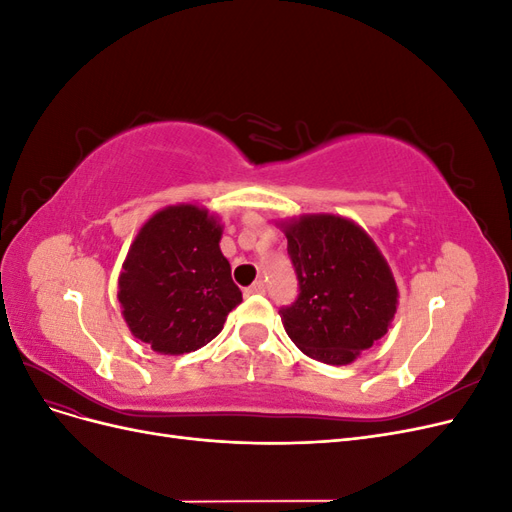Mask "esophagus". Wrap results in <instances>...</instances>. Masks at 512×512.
<instances>
[{"mask_svg":"<svg viewBox=\"0 0 512 512\" xmlns=\"http://www.w3.org/2000/svg\"><path fill=\"white\" fill-rule=\"evenodd\" d=\"M243 292L247 294V297H250V294H265V292H267V284L262 282V280H258V282H254L252 286H247Z\"/></svg>","mask_w":512,"mask_h":512,"instance_id":"1","label":"esophagus"}]
</instances>
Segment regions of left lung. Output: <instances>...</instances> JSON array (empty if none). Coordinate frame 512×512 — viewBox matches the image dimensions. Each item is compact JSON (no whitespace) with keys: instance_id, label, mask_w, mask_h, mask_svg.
<instances>
[{"instance_id":"8db88e82","label":"left lung","mask_w":512,"mask_h":512,"mask_svg":"<svg viewBox=\"0 0 512 512\" xmlns=\"http://www.w3.org/2000/svg\"><path fill=\"white\" fill-rule=\"evenodd\" d=\"M286 239L299 282L297 299L280 309L288 337L316 361L352 363L397 312L389 265L363 228L335 215L290 222Z\"/></svg>"}]
</instances>
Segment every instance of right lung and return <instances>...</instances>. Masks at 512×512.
Returning <instances> with one entry per match:
<instances>
[{
	"mask_svg": "<svg viewBox=\"0 0 512 512\" xmlns=\"http://www.w3.org/2000/svg\"><path fill=\"white\" fill-rule=\"evenodd\" d=\"M222 226L194 205L168 207L138 232L119 277L130 331L160 354L209 344L241 303L220 252Z\"/></svg>",
	"mask_w": 512,
	"mask_h": 512,
	"instance_id": "right-lung-1",
	"label": "right lung"
}]
</instances>
